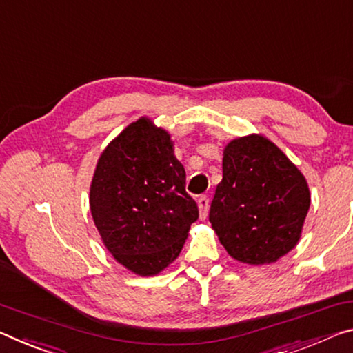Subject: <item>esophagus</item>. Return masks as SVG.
<instances>
[{
    "label": "esophagus",
    "mask_w": 353,
    "mask_h": 353,
    "mask_svg": "<svg viewBox=\"0 0 353 353\" xmlns=\"http://www.w3.org/2000/svg\"><path fill=\"white\" fill-rule=\"evenodd\" d=\"M197 205L200 211V219L201 221H205L208 216V210H210V199H208L206 195H201V197H199L197 200Z\"/></svg>",
    "instance_id": "obj_1"
}]
</instances>
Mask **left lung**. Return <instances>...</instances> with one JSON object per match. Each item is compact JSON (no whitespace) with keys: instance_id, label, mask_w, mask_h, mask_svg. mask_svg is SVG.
Listing matches in <instances>:
<instances>
[{"instance_id":"8db88e82","label":"left lung","mask_w":353,"mask_h":353,"mask_svg":"<svg viewBox=\"0 0 353 353\" xmlns=\"http://www.w3.org/2000/svg\"><path fill=\"white\" fill-rule=\"evenodd\" d=\"M311 194L296 164L263 134L230 141L210 222L236 261L263 265L297 245Z\"/></svg>"}]
</instances>
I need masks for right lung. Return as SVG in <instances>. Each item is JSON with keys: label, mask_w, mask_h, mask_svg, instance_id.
I'll list each match as a JSON object with an SVG mask.
<instances>
[{"label": "right lung", "mask_w": 353, "mask_h": 353, "mask_svg": "<svg viewBox=\"0 0 353 353\" xmlns=\"http://www.w3.org/2000/svg\"><path fill=\"white\" fill-rule=\"evenodd\" d=\"M169 131L141 117L103 150L89 203L103 244L130 272L152 276L175 261L199 219Z\"/></svg>", "instance_id": "obj_1"}]
</instances>
